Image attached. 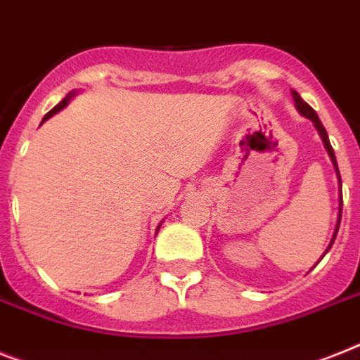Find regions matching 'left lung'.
I'll return each mask as SVG.
<instances>
[{"label":"left lung","mask_w":360,"mask_h":360,"mask_svg":"<svg viewBox=\"0 0 360 360\" xmlns=\"http://www.w3.org/2000/svg\"><path fill=\"white\" fill-rule=\"evenodd\" d=\"M292 98H294V101H296V109L300 110V114H303V116H305V118L311 120L312 124H314V127H316V129H318V133H320V136H322L323 146H326L327 153H329V157H331L333 166H335V170H337V175H338V185H340V188H342L340 172H338V166H337V157H335V151H333V148H331V142H329V136H327L326 127H323V125H322V122H320V118H318V114L314 112V109H312L311 105L305 103V101H303L302 96L297 94L296 90H292ZM340 218H342V192H340V207H338V221H337V227H335V233H333V238H331V242H329V246H327L326 253H327V251H329V250H331L333 242H335V238H337L338 227H340ZM326 253H323V255H326ZM323 255H322V257H323Z\"/></svg>","instance_id":"left-lung-1"}]
</instances>
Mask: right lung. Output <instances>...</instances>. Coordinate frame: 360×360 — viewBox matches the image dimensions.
Returning a JSON list of instances; mask_svg holds the SVG:
<instances>
[{
  "label": "right lung",
  "mask_w": 360,
  "mask_h": 360,
  "mask_svg": "<svg viewBox=\"0 0 360 360\" xmlns=\"http://www.w3.org/2000/svg\"><path fill=\"white\" fill-rule=\"evenodd\" d=\"M74 96H75V92H70V94L66 96V98H64L63 101H60V103L57 105V107H53V109L49 110V112L46 114V116H44V120H42V122H46V120H48V118H51V116H53V114H57L58 110H60V109H64V107H66V105H68V101H70V99L74 98ZM159 227H160V226H159ZM159 227H157V229H159Z\"/></svg>",
  "instance_id": "1"
}]
</instances>
